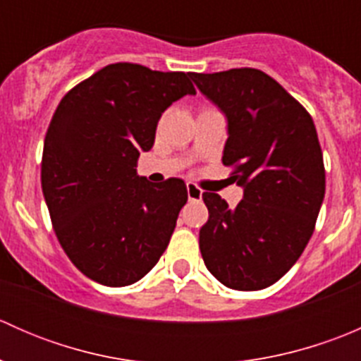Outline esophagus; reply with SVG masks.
Masks as SVG:
<instances>
[{"label":"esophagus","instance_id":"1","mask_svg":"<svg viewBox=\"0 0 361 361\" xmlns=\"http://www.w3.org/2000/svg\"><path fill=\"white\" fill-rule=\"evenodd\" d=\"M187 194L190 201H201L202 199V190L194 183H187Z\"/></svg>","mask_w":361,"mask_h":361}]
</instances>
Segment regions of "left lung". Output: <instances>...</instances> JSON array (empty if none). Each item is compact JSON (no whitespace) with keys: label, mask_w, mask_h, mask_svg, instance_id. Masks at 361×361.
Here are the masks:
<instances>
[{"label":"left lung","mask_w":361,"mask_h":361,"mask_svg":"<svg viewBox=\"0 0 361 361\" xmlns=\"http://www.w3.org/2000/svg\"><path fill=\"white\" fill-rule=\"evenodd\" d=\"M190 76L227 116L221 162L232 167V183L245 188L234 209L218 194H202L209 211L199 232L202 260L228 288H267L307 246L325 197V166L314 122L260 69Z\"/></svg>","instance_id":"1"}]
</instances>
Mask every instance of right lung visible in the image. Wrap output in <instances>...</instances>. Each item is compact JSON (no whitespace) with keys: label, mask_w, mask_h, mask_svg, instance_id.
I'll return each mask as SVG.
<instances>
[{"label":"right lung","mask_w":361,"mask_h":361,"mask_svg":"<svg viewBox=\"0 0 361 361\" xmlns=\"http://www.w3.org/2000/svg\"><path fill=\"white\" fill-rule=\"evenodd\" d=\"M195 94L183 71L116 63L73 87L47 129L42 190L64 253L104 286L140 281L169 245L187 185L136 174L166 108Z\"/></svg>","instance_id":"add662e5"}]
</instances>
